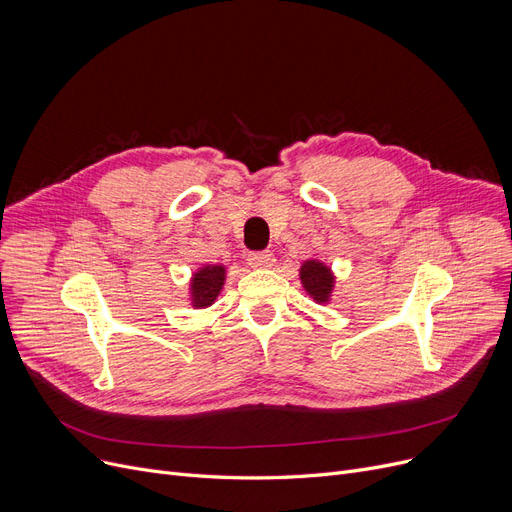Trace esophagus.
Segmentation results:
<instances>
[{"label":"esophagus","mask_w":512,"mask_h":512,"mask_svg":"<svg viewBox=\"0 0 512 512\" xmlns=\"http://www.w3.org/2000/svg\"><path fill=\"white\" fill-rule=\"evenodd\" d=\"M274 255L267 253V251H261V253H251L249 255V265L253 267V270H270V267L274 265Z\"/></svg>","instance_id":"obj_1"}]
</instances>
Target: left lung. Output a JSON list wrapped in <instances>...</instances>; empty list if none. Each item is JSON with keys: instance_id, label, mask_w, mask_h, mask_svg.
Returning a JSON list of instances; mask_svg holds the SVG:
<instances>
[{"instance_id": "obj_1", "label": "left lung", "mask_w": 512, "mask_h": 512, "mask_svg": "<svg viewBox=\"0 0 512 512\" xmlns=\"http://www.w3.org/2000/svg\"><path fill=\"white\" fill-rule=\"evenodd\" d=\"M299 280L309 294V299L317 305H328L334 297L336 274L332 267L319 259H307L299 267Z\"/></svg>"}]
</instances>
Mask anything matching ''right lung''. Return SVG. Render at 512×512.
<instances>
[{"label":"right lung","instance_id":"add662e5","mask_svg":"<svg viewBox=\"0 0 512 512\" xmlns=\"http://www.w3.org/2000/svg\"><path fill=\"white\" fill-rule=\"evenodd\" d=\"M226 272L222 263H207L195 270L188 280V305L193 309H207L218 301L226 284Z\"/></svg>","mask_w":512,"mask_h":512}]
</instances>
